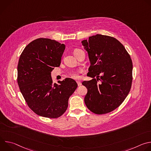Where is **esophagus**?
<instances>
[{"label": "esophagus", "mask_w": 151, "mask_h": 151, "mask_svg": "<svg viewBox=\"0 0 151 151\" xmlns=\"http://www.w3.org/2000/svg\"><path fill=\"white\" fill-rule=\"evenodd\" d=\"M76 82H77L78 86H81V85H82V83H81L80 81H76Z\"/></svg>", "instance_id": "obj_1"}]
</instances>
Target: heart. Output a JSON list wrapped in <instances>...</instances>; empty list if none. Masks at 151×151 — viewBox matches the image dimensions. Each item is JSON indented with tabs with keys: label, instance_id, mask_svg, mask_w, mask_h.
<instances>
[{
	"label": "heart",
	"instance_id": "obj_1",
	"mask_svg": "<svg viewBox=\"0 0 151 151\" xmlns=\"http://www.w3.org/2000/svg\"><path fill=\"white\" fill-rule=\"evenodd\" d=\"M82 51V50H80V49H76L74 51V54H75V53H76V52H78L79 51ZM81 72H82L81 70H76V71H73V72H72L71 73H69V76H70V77H71L73 79H78L80 78L79 74Z\"/></svg>",
	"mask_w": 151,
	"mask_h": 151
}]
</instances>
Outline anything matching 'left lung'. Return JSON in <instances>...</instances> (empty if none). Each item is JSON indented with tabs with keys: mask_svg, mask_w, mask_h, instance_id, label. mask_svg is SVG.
Segmentation results:
<instances>
[{
	"mask_svg": "<svg viewBox=\"0 0 151 151\" xmlns=\"http://www.w3.org/2000/svg\"><path fill=\"white\" fill-rule=\"evenodd\" d=\"M91 65L90 81L82 82L87 88L84 101L92 112L101 115L116 109L130 91L133 63L124 45L116 39L96 35L83 40Z\"/></svg>",
	"mask_w": 151,
	"mask_h": 151,
	"instance_id": "1",
	"label": "left lung"
}]
</instances>
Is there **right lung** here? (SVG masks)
<instances>
[{"label":"right lung","mask_w":151,"mask_h":151,"mask_svg":"<svg viewBox=\"0 0 151 151\" xmlns=\"http://www.w3.org/2000/svg\"><path fill=\"white\" fill-rule=\"evenodd\" d=\"M65 45L39 38L21 53L17 67V82L27 105L37 115L57 118L67 110L68 100L78 84L71 78L52 82L51 72L60 65Z\"/></svg>","instance_id":"right-lung-1"}]
</instances>
